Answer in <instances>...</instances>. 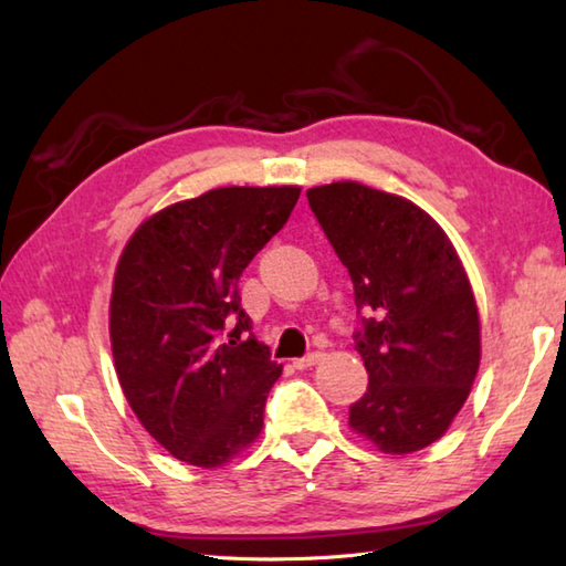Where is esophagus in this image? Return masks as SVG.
Masks as SVG:
<instances>
[{
  "mask_svg": "<svg viewBox=\"0 0 566 566\" xmlns=\"http://www.w3.org/2000/svg\"><path fill=\"white\" fill-rule=\"evenodd\" d=\"M321 353H308V355H304V357H298V359H294V367L296 369H308V367H314V365H318L321 363Z\"/></svg>",
  "mask_w": 566,
  "mask_h": 566,
  "instance_id": "obj_1",
  "label": "esophagus"
}]
</instances>
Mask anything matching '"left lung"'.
<instances>
[{
    "mask_svg": "<svg viewBox=\"0 0 566 566\" xmlns=\"http://www.w3.org/2000/svg\"><path fill=\"white\" fill-rule=\"evenodd\" d=\"M306 197L355 286V347L369 384L350 406V426L381 452L428 448L460 413L482 355L462 262L408 199L357 182Z\"/></svg>",
    "mask_w": 566,
    "mask_h": 566,
    "instance_id": "obj_1",
    "label": "left lung"
}]
</instances>
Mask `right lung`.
<instances>
[{"label":"right lung","mask_w":566,"mask_h":566,"mask_svg":"<svg viewBox=\"0 0 566 566\" xmlns=\"http://www.w3.org/2000/svg\"><path fill=\"white\" fill-rule=\"evenodd\" d=\"M298 187H223L150 216L118 260L112 350L126 401L177 460L221 467L260 436L282 365L252 335L238 280Z\"/></svg>","instance_id":"right-lung-1"}]
</instances>
